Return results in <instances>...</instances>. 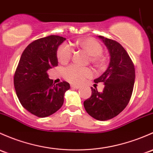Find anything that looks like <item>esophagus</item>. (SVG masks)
<instances>
[{"label": "esophagus", "instance_id": "1", "mask_svg": "<svg viewBox=\"0 0 153 153\" xmlns=\"http://www.w3.org/2000/svg\"><path fill=\"white\" fill-rule=\"evenodd\" d=\"M71 87H72V88H73V89H80V88H81V86H77V85L72 84V85H71Z\"/></svg>", "mask_w": 153, "mask_h": 153}]
</instances>
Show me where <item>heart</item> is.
I'll list each match as a JSON object with an SVG mask.
<instances>
[{
	"label": "heart",
	"mask_w": 153,
	"mask_h": 153,
	"mask_svg": "<svg viewBox=\"0 0 153 153\" xmlns=\"http://www.w3.org/2000/svg\"><path fill=\"white\" fill-rule=\"evenodd\" d=\"M77 46L83 50L88 56L89 61L94 67L102 68L105 64V58L102 56V47L99 42L93 38H84L78 40ZM72 50L69 45L64 43L58 48V60L62 64H67L71 59ZM64 76L70 83L79 84L83 83L86 78L92 76V71L89 68H82L75 65H71L64 71Z\"/></svg>",
	"instance_id": "obj_1"
}]
</instances>
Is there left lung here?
Masks as SVG:
<instances>
[{
  "instance_id": "8db88e82",
  "label": "left lung",
  "mask_w": 153,
  "mask_h": 153,
  "mask_svg": "<svg viewBox=\"0 0 153 153\" xmlns=\"http://www.w3.org/2000/svg\"><path fill=\"white\" fill-rule=\"evenodd\" d=\"M97 36L107 48L110 62L102 75L94 80L96 83H103L102 91L91 87V95L83 102V106L91 117L105 121L118 115L129 102L134 86L135 69L129 55L120 43Z\"/></svg>"
}]
</instances>
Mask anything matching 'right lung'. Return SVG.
<instances>
[{
  "mask_svg": "<svg viewBox=\"0 0 153 153\" xmlns=\"http://www.w3.org/2000/svg\"><path fill=\"white\" fill-rule=\"evenodd\" d=\"M65 40L51 35L33 41L22 52L14 74V88L20 103L38 117H48L60 109L64 94L70 88L66 81L53 84L47 72L58 65V48Z\"/></svg>",
  "mask_w": 153,
  "mask_h": 153,
  "instance_id": "right-lung-1",
  "label": "right lung"
}]
</instances>
